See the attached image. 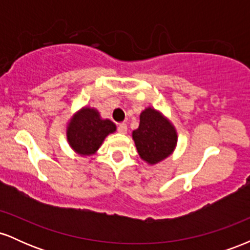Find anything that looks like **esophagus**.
<instances>
[{
    "label": "esophagus",
    "instance_id": "obj_1",
    "mask_svg": "<svg viewBox=\"0 0 250 250\" xmlns=\"http://www.w3.org/2000/svg\"><path fill=\"white\" fill-rule=\"evenodd\" d=\"M117 130H119L120 134H127V131H128L127 125H125V123H121V125H119Z\"/></svg>",
    "mask_w": 250,
    "mask_h": 250
}]
</instances>
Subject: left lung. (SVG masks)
Masks as SVG:
<instances>
[{
    "label": "left lung",
    "mask_w": 250,
    "mask_h": 250,
    "mask_svg": "<svg viewBox=\"0 0 250 250\" xmlns=\"http://www.w3.org/2000/svg\"><path fill=\"white\" fill-rule=\"evenodd\" d=\"M131 135L140 157L149 166L157 165L170 156L179 139L170 120L154 107L142 110L139 128Z\"/></svg>",
    "instance_id": "obj_1"
}]
</instances>
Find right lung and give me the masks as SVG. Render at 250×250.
Instances as JSON below:
<instances>
[{"mask_svg":"<svg viewBox=\"0 0 250 250\" xmlns=\"http://www.w3.org/2000/svg\"><path fill=\"white\" fill-rule=\"evenodd\" d=\"M115 131V123L102 119L99 110L90 105H84L74 113L65 127L70 148L83 157L95 155L105 137Z\"/></svg>","mask_w":250,"mask_h":250,"instance_id":"add662e5","label":"right lung"}]
</instances>
